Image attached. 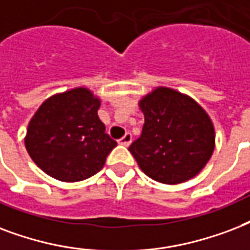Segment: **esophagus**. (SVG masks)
I'll list each match as a JSON object with an SVG mask.
<instances>
[{"label": "esophagus", "instance_id": "1", "mask_svg": "<svg viewBox=\"0 0 250 250\" xmlns=\"http://www.w3.org/2000/svg\"><path fill=\"white\" fill-rule=\"evenodd\" d=\"M131 139H133V135L130 134V133H126V134L124 135L123 138L120 139L119 143L120 145H123V146H129L131 143Z\"/></svg>", "mask_w": 250, "mask_h": 250}]
</instances>
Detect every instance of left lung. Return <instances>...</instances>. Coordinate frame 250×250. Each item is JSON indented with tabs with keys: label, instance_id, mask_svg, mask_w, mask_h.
I'll return each mask as SVG.
<instances>
[{
	"label": "left lung",
	"instance_id": "1",
	"mask_svg": "<svg viewBox=\"0 0 250 250\" xmlns=\"http://www.w3.org/2000/svg\"><path fill=\"white\" fill-rule=\"evenodd\" d=\"M142 134L129 151L148 177L180 184L194 177L211 158L215 133L208 113L194 100L159 87L141 100Z\"/></svg>",
	"mask_w": 250,
	"mask_h": 250
}]
</instances>
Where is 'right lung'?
I'll return each instance as SVG.
<instances>
[{
  "label": "right lung",
  "instance_id": "add662e5",
  "mask_svg": "<svg viewBox=\"0 0 250 250\" xmlns=\"http://www.w3.org/2000/svg\"><path fill=\"white\" fill-rule=\"evenodd\" d=\"M100 100L86 88L46 99L28 124L26 148L40 169L74 183L96 175L117 142L98 116Z\"/></svg>",
  "mask_w": 250,
  "mask_h": 250
}]
</instances>
